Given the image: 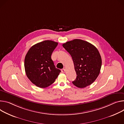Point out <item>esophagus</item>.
I'll list each match as a JSON object with an SVG mask.
<instances>
[{"instance_id":"1","label":"esophagus","mask_w":124,"mask_h":124,"mask_svg":"<svg viewBox=\"0 0 124 124\" xmlns=\"http://www.w3.org/2000/svg\"><path fill=\"white\" fill-rule=\"evenodd\" d=\"M61 72H62V73H65V72H66V69H62V70H61Z\"/></svg>"}]
</instances>
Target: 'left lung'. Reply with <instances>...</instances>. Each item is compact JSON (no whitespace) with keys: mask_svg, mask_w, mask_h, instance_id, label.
Masks as SVG:
<instances>
[{"mask_svg":"<svg viewBox=\"0 0 124 124\" xmlns=\"http://www.w3.org/2000/svg\"><path fill=\"white\" fill-rule=\"evenodd\" d=\"M74 64L77 74L72 83L77 87L84 88L93 83L98 76L102 60L98 49L86 41L75 39L63 44Z\"/></svg>","mask_w":124,"mask_h":124,"instance_id":"8db88e82","label":"left lung"}]
</instances>
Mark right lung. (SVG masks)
Masks as SVG:
<instances>
[{
    "instance_id": "obj_1",
    "label": "right lung",
    "mask_w": 124,
    "mask_h": 124,
    "mask_svg": "<svg viewBox=\"0 0 124 124\" xmlns=\"http://www.w3.org/2000/svg\"><path fill=\"white\" fill-rule=\"evenodd\" d=\"M58 42L44 40L32 46L25 58L26 75L31 82L40 88L52 84L61 71L56 68L51 56Z\"/></svg>"
}]
</instances>
